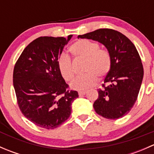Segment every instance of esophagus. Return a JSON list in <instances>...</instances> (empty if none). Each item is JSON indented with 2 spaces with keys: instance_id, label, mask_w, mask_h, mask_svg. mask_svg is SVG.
Instances as JSON below:
<instances>
[{
  "instance_id": "1",
  "label": "esophagus",
  "mask_w": 154,
  "mask_h": 154,
  "mask_svg": "<svg viewBox=\"0 0 154 154\" xmlns=\"http://www.w3.org/2000/svg\"><path fill=\"white\" fill-rule=\"evenodd\" d=\"M79 95L80 96H82V95H85V94H86V91H80L78 92Z\"/></svg>"
}]
</instances>
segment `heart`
I'll return each instance as SVG.
<instances>
[{"label":"heart","mask_w":154,"mask_h":154,"mask_svg":"<svg viewBox=\"0 0 154 154\" xmlns=\"http://www.w3.org/2000/svg\"><path fill=\"white\" fill-rule=\"evenodd\" d=\"M70 51L77 59L86 60L83 72L71 83L74 89L85 90L94 86L97 77L102 79L106 76L111 68V57L109 52L100 48L96 42L88 39H79L70 46ZM58 66L65 80L70 82L75 74L72 60L66 54H62L58 60Z\"/></svg>","instance_id":"heart-1"}]
</instances>
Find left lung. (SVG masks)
Returning <instances> with one entry per match:
<instances>
[{
    "instance_id": "1",
    "label": "left lung",
    "mask_w": 154,
    "mask_h": 154,
    "mask_svg": "<svg viewBox=\"0 0 154 154\" xmlns=\"http://www.w3.org/2000/svg\"><path fill=\"white\" fill-rule=\"evenodd\" d=\"M78 38L97 41L105 45L111 57V68L98 88L94 110L102 117L118 119L126 116L137 100L144 75L143 66L133 43L122 32L98 29Z\"/></svg>"
}]
</instances>
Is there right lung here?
<instances>
[{"label":"right lung","instance_id":"add662e5","mask_svg":"<svg viewBox=\"0 0 154 154\" xmlns=\"http://www.w3.org/2000/svg\"><path fill=\"white\" fill-rule=\"evenodd\" d=\"M72 35L42 36L27 46L13 71V86L22 114L42 128L58 127L69 118L71 103L78 92L68 90L60 73L58 59Z\"/></svg>","mask_w":154,"mask_h":154}]
</instances>
